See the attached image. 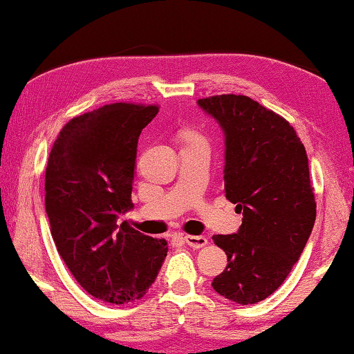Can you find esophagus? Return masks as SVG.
Instances as JSON below:
<instances>
[{
    "label": "esophagus",
    "mask_w": 354,
    "mask_h": 354,
    "mask_svg": "<svg viewBox=\"0 0 354 354\" xmlns=\"http://www.w3.org/2000/svg\"><path fill=\"white\" fill-rule=\"evenodd\" d=\"M183 241H185L190 247H194V249H201V247L208 244V239L205 236H185Z\"/></svg>",
    "instance_id": "34e87169"
}]
</instances>
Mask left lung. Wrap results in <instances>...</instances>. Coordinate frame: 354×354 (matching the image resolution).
<instances>
[{"label": "left lung", "instance_id": "1", "mask_svg": "<svg viewBox=\"0 0 354 354\" xmlns=\"http://www.w3.org/2000/svg\"><path fill=\"white\" fill-rule=\"evenodd\" d=\"M224 131V192L242 213L237 234H216L227 265L211 286L237 304H257L281 286L315 223L306 148L289 122L247 95L198 99Z\"/></svg>", "mask_w": 354, "mask_h": 354}]
</instances>
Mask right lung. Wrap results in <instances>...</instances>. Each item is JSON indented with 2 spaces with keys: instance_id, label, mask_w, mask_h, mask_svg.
<instances>
[{
  "instance_id": "1",
  "label": "right lung",
  "mask_w": 354,
  "mask_h": 354,
  "mask_svg": "<svg viewBox=\"0 0 354 354\" xmlns=\"http://www.w3.org/2000/svg\"><path fill=\"white\" fill-rule=\"evenodd\" d=\"M158 105L117 102L71 118L50 151L45 209L57 250L76 281L110 304L141 299L158 277L167 242L135 231L136 146Z\"/></svg>"
}]
</instances>
